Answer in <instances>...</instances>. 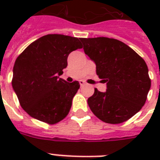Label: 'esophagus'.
Returning <instances> with one entry per match:
<instances>
[{"instance_id":"34e87169","label":"esophagus","mask_w":160,"mask_h":160,"mask_svg":"<svg viewBox=\"0 0 160 160\" xmlns=\"http://www.w3.org/2000/svg\"><path fill=\"white\" fill-rule=\"evenodd\" d=\"M80 86L85 85V81H83V80H80Z\"/></svg>"}]
</instances>
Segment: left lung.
<instances>
[{
    "instance_id": "8db88e82",
    "label": "left lung",
    "mask_w": 160,
    "mask_h": 160,
    "mask_svg": "<svg viewBox=\"0 0 160 160\" xmlns=\"http://www.w3.org/2000/svg\"><path fill=\"white\" fill-rule=\"evenodd\" d=\"M85 53L96 65V74L106 83L105 92L95 88L88 99L91 111L108 124H120L145 104L151 86L144 59L126 44L108 37L80 38Z\"/></svg>"
}]
</instances>
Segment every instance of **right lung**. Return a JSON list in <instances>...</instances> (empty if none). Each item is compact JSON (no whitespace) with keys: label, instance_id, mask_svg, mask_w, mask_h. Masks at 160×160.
I'll return each mask as SVG.
<instances>
[{"label":"right lung","instance_id":"obj_1","mask_svg":"<svg viewBox=\"0 0 160 160\" xmlns=\"http://www.w3.org/2000/svg\"><path fill=\"white\" fill-rule=\"evenodd\" d=\"M83 47L80 39L59 34L44 36L16 58L12 87L25 111L40 121L55 124L67 116L80 83L59 78L68 55Z\"/></svg>","mask_w":160,"mask_h":160}]
</instances>
